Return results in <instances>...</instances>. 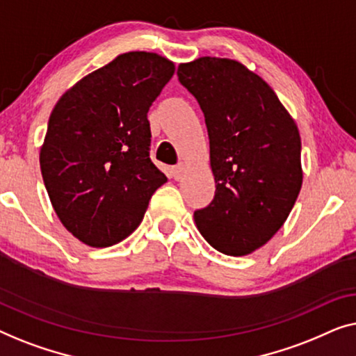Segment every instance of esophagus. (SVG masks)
Wrapping results in <instances>:
<instances>
[{
  "label": "esophagus",
  "mask_w": 356,
  "mask_h": 356,
  "mask_svg": "<svg viewBox=\"0 0 356 356\" xmlns=\"http://www.w3.org/2000/svg\"><path fill=\"white\" fill-rule=\"evenodd\" d=\"M184 171H185L184 164H177V166H174V168H171L172 177H174V179H176V180H179V179H182V176H184Z\"/></svg>",
  "instance_id": "esophagus-1"
}]
</instances>
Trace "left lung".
<instances>
[{
  "label": "left lung",
  "instance_id": "left-lung-1",
  "mask_svg": "<svg viewBox=\"0 0 356 356\" xmlns=\"http://www.w3.org/2000/svg\"><path fill=\"white\" fill-rule=\"evenodd\" d=\"M177 76L204 114L216 182L195 222L218 252L243 257L292 211L303 179L298 129L274 90L237 61L200 58L180 64Z\"/></svg>",
  "mask_w": 356,
  "mask_h": 356
}]
</instances>
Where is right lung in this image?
Returning <instances> with one entry per match:
<instances>
[{"mask_svg": "<svg viewBox=\"0 0 356 356\" xmlns=\"http://www.w3.org/2000/svg\"><path fill=\"white\" fill-rule=\"evenodd\" d=\"M172 76L166 58L126 53L79 80L54 106L40 168L59 221L80 242H121L168 180L149 159L148 111Z\"/></svg>", "mask_w": 356, "mask_h": 356, "instance_id": "right-lung-1", "label": "right lung"}]
</instances>
